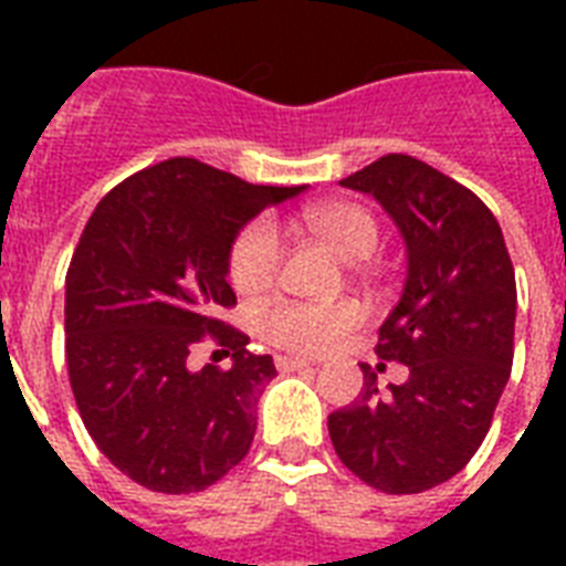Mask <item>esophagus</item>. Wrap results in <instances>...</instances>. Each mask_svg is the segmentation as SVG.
<instances>
[{
	"label": "esophagus",
	"mask_w": 566,
	"mask_h": 566,
	"mask_svg": "<svg viewBox=\"0 0 566 566\" xmlns=\"http://www.w3.org/2000/svg\"><path fill=\"white\" fill-rule=\"evenodd\" d=\"M305 367H311V361H305V358H293V355H275V370L279 373L305 370Z\"/></svg>",
	"instance_id": "esophagus-1"
}]
</instances>
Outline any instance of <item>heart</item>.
Segmentation results:
<instances>
[{
    "instance_id": "heart-1",
    "label": "heart",
    "mask_w": 566,
    "mask_h": 566,
    "mask_svg": "<svg viewBox=\"0 0 566 566\" xmlns=\"http://www.w3.org/2000/svg\"><path fill=\"white\" fill-rule=\"evenodd\" d=\"M305 226L344 261H367L378 249L376 213L358 202H326L305 211ZM282 234L273 220L258 217L234 234L229 249V282L243 296L270 291L282 270ZM361 326V308L353 302L311 305L282 300L258 311V335L266 344L296 355L332 353L349 332Z\"/></svg>"
}]
</instances>
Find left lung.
<instances>
[{
	"mask_svg": "<svg viewBox=\"0 0 566 566\" xmlns=\"http://www.w3.org/2000/svg\"><path fill=\"white\" fill-rule=\"evenodd\" d=\"M340 185L370 193L402 231L408 275L376 355L408 378L381 390L361 364L364 390L328 413V434L370 488L422 493L461 473L491 429L514 361V264L491 208L411 155H381Z\"/></svg>",
	"mask_w": 566,
	"mask_h": 566,
	"instance_id": "1",
	"label": "left lung"
}]
</instances>
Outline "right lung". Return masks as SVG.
Segmentation results:
<instances>
[{"mask_svg":"<svg viewBox=\"0 0 566 566\" xmlns=\"http://www.w3.org/2000/svg\"><path fill=\"white\" fill-rule=\"evenodd\" d=\"M302 188L249 185L196 158H170L102 196L66 270V370L84 429L132 482L196 493L247 458L270 355L217 314L238 305L231 240ZM232 355L190 371L196 343Z\"/></svg>","mask_w":566,"mask_h":566,"instance_id":"obj_1","label":"right lung"}]
</instances>
